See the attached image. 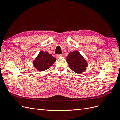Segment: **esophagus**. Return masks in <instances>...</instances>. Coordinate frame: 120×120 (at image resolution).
I'll use <instances>...</instances> for the list:
<instances>
[{"instance_id":"esophagus-1","label":"esophagus","mask_w":120,"mask_h":120,"mask_svg":"<svg viewBox=\"0 0 120 120\" xmlns=\"http://www.w3.org/2000/svg\"><path fill=\"white\" fill-rule=\"evenodd\" d=\"M61 56H62V54H56V59H58V58H60V57Z\"/></svg>"}]
</instances>
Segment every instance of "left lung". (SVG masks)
Wrapping results in <instances>:
<instances>
[{
	"instance_id": "obj_1",
	"label": "left lung",
	"mask_w": 120,
	"mask_h": 120,
	"mask_svg": "<svg viewBox=\"0 0 120 120\" xmlns=\"http://www.w3.org/2000/svg\"><path fill=\"white\" fill-rule=\"evenodd\" d=\"M67 61L71 70L78 74L84 71L88 67V63L77 50L69 53Z\"/></svg>"
}]
</instances>
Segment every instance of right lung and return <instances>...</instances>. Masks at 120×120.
Here are the masks:
<instances>
[{
    "label": "right lung",
    "mask_w": 120,
    "mask_h": 120,
    "mask_svg": "<svg viewBox=\"0 0 120 120\" xmlns=\"http://www.w3.org/2000/svg\"><path fill=\"white\" fill-rule=\"evenodd\" d=\"M56 60L51 54L42 50L34 60L33 64L38 71H44L51 67Z\"/></svg>",
    "instance_id": "1"
}]
</instances>
